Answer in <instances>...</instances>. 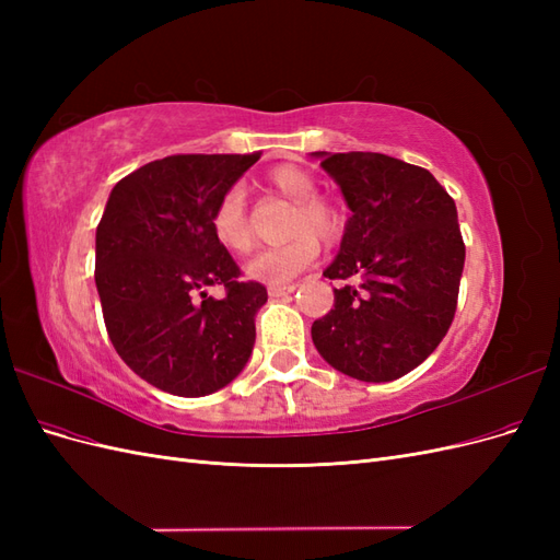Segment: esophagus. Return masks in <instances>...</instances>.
Instances as JSON below:
<instances>
[{
    "instance_id": "34e87169",
    "label": "esophagus",
    "mask_w": 560,
    "mask_h": 560,
    "mask_svg": "<svg viewBox=\"0 0 560 560\" xmlns=\"http://www.w3.org/2000/svg\"><path fill=\"white\" fill-rule=\"evenodd\" d=\"M294 290H296V284H270V287H268V296L280 299V296L292 294Z\"/></svg>"
}]
</instances>
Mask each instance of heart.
Masks as SVG:
<instances>
[{
  "mask_svg": "<svg viewBox=\"0 0 560 560\" xmlns=\"http://www.w3.org/2000/svg\"><path fill=\"white\" fill-rule=\"evenodd\" d=\"M270 189L294 202L287 235L290 241L259 252L249 259L247 276L266 284H287L311 268L319 257V243H336L343 235V214L334 202L317 196L315 177L299 165H278L268 173ZM217 243L233 254H247L254 235L247 222V200L243 186L233 184L219 196L210 217Z\"/></svg>",
  "mask_w": 560,
  "mask_h": 560,
  "instance_id": "b5f03b06",
  "label": "heart"
}]
</instances>
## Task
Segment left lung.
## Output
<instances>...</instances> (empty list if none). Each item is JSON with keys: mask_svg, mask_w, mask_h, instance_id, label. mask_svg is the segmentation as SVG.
Returning a JSON list of instances; mask_svg holds the SVG:
<instances>
[{"mask_svg": "<svg viewBox=\"0 0 560 560\" xmlns=\"http://www.w3.org/2000/svg\"><path fill=\"white\" fill-rule=\"evenodd\" d=\"M315 156L352 214L325 270L346 284L334 290V308L313 322V343L350 378H401L442 343L455 315L465 266L455 202L425 167L393 156Z\"/></svg>", "mask_w": 560, "mask_h": 560, "instance_id": "left-lung-1", "label": "left lung"}]
</instances>
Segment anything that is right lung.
<instances>
[{
  "label": "right lung",
  "mask_w": 560,
  "mask_h": 560,
  "mask_svg": "<svg viewBox=\"0 0 560 560\" xmlns=\"http://www.w3.org/2000/svg\"><path fill=\"white\" fill-rule=\"evenodd\" d=\"M254 154H177L118 182L95 233V284L109 341L135 374L177 397L229 385L247 364L268 294L241 280L210 217ZM222 283L228 294L201 292Z\"/></svg>",
  "instance_id": "1"
}]
</instances>
